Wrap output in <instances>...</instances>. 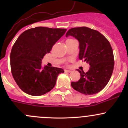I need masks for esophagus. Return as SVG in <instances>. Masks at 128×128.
Returning <instances> with one entry per match:
<instances>
[{"label": "esophagus", "mask_w": 128, "mask_h": 128, "mask_svg": "<svg viewBox=\"0 0 128 128\" xmlns=\"http://www.w3.org/2000/svg\"><path fill=\"white\" fill-rule=\"evenodd\" d=\"M64 72H68V73H70V72H72V70H67V69H65V70H64Z\"/></svg>", "instance_id": "esophagus-1"}]
</instances>
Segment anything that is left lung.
I'll list each match as a JSON object with an SVG mask.
<instances>
[{
    "mask_svg": "<svg viewBox=\"0 0 128 128\" xmlns=\"http://www.w3.org/2000/svg\"><path fill=\"white\" fill-rule=\"evenodd\" d=\"M72 36L79 42L80 60L89 63L87 72L77 69L80 78L71 82L74 90L93 95L103 90L109 82L114 68V56L108 40L98 31L86 26L69 30L66 36Z\"/></svg>",
    "mask_w": 128,
    "mask_h": 128,
    "instance_id": "8db88e82",
    "label": "left lung"
}]
</instances>
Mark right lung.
Instances as JSON below:
<instances>
[{
  "label": "right lung",
  "mask_w": 128,
  "mask_h": 128,
  "mask_svg": "<svg viewBox=\"0 0 128 128\" xmlns=\"http://www.w3.org/2000/svg\"><path fill=\"white\" fill-rule=\"evenodd\" d=\"M67 30L38 26L23 32L10 52L13 77L20 88L28 95L40 96L49 92L56 85L61 68L42 67L41 59L50 53L53 45Z\"/></svg>",
  "instance_id": "1"
}]
</instances>
